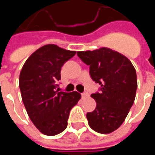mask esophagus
Segmentation results:
<instances>
[{"label": "esophagus", "mask_w": 155, "mask_h": 155, "mask_svg": "<svg viewBox=\"0 0 155 155\" xmlns=\"http://www.w3.org/2000/svg\"><path fill=\"white\" fill-rule=\"evenodd\" d=\"M81 96H82V98H87V97L89 96V94H88V93H87V92H84V93H82V94H81Z\"/></svg>", "instance_id": "34e87169"}]
</instances>
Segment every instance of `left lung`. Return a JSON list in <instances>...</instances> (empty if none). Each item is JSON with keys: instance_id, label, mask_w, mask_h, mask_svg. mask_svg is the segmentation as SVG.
Returning <instances> with one entry per match:
<instances>
[{"instance_id": "obj_1", "label": "left lung", "mask_w": 155, "mask_h": 155, "mask_svg": "<svg viewBox=\"0 0 155 155\" xmlns=\"http://www.w3.org/2000/svg\"><path fill=\"white\" fill-rule=\"evenodd\" d=\"M77 54L90 66L91 78L101 85L100 93L91 95L96 108L86 115L88 125L95 132L110 134L122 125L134 104L137 88L136 70L127 57L107 47Z\"/></svg>"}]
</instances>
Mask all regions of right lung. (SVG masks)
<instances>
[{
	"label": "right lung",
	"mask_w": 155,
	"mask_h": 155,
	"mask_svg": "<svg viewBox=\"0 0 155 155\" xmlns=\"http://www.w3.org/2000/svg\"><path fill=\"white\" fill-rule=\"evenodd\" d=\"M76 51L47 44L25 62L19 76L21 98L30 120L42 134L55 136L68 127L70 111L81 99L78 91H59L57 82L66 61Z\"/></svg>",
	"instance_id": "1"
}]
</instances>
